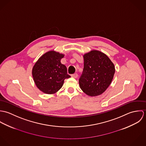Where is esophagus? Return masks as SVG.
<instances>
[{"label": "esophagus", "mask_w": 146, "mask_h": 146, "mask_svg": "<svg viewBox=\"0 0 146 146\" xmlns=\"http://www.w3.org/2000/svg\"><path fill=\"white\" fill-rule=\"evenodd\" d=\"M71 76H72V78H77L78 76V74H77L76 73H75V74H72V75H71Z\"/></svg>", "instance_id": "esophagus-1"}]
</instances>
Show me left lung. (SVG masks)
<instances>
[{"label":"left lung","instance_id":"obj_1","mask_svg":"<svg viewBox=\"0 0 146 146\" xmlns=\"http://www.w3.org/2000/svg\"><path fill=\"white\" fill-rule=\"evenodd\" d=\"M84 69L79 82L81 89L89 96L102 94L113 79V63L104 53L92 50L84 55Z\"/></svg>","mask_w":146,"mask_h":146}]
</instances>
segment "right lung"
Returning a JSON list of instances; mask_svg holds the SVG:
<instances>
[{"mask_svg": "<svg viewBox=\"0 0 146 146\" xmlns=\"http://www.w3.org/2000/svg\"><path fill=\"white\" fill-rule=\"evenodd\" d=\"M62 54L49 51L43 54L33 68V77L36 86L46 94H54L62 86L64 80L71 76L66 66L61 62Z\"/></svg>", "mask_w": 146, "mask_h": 146, "instance_id": "1", "label": "right lung"}]
</instances>
